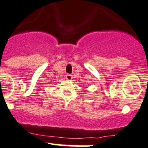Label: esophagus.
<instances>
[{
	"mask_svg": "<svg viewBox=\"0 0 148 148\" xmlns=\"http://www.w3.org/2000/svg\"><path fill=\"white\" fill-rule=\"evenodd\" d=\"M65 77H66V79L68 80H71L73 79V76L72 75H70V74H68L66 76H65Z\"/></svg>",
	"mask_w": 148,
	"mask_h": 148,
	"instance_id": "obj_1",
	"label": "esophagus"
}]
</instances>
